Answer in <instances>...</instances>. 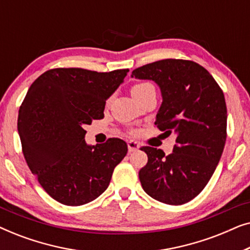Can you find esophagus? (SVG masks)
<instances>
[{
	"instance_id": "esophagus-1",
	"label": "esophagus",
	"mask_w": 250,
	"mask_h": 250,
	"mask_svg": "<svg viewBox=\"0 0 250 250\" xmlns=\"http://www.w3.org/2000/svg\"><path fill=\"white\" fill-rule=\"evenodd\" d=\"M127 146H128V151L129 152L136 151V150H139V148H140L139 143L136 141H133V140H131V141L127 142Z\"/></svg>"
}]
</instances>
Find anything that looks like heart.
I'll use <instances>...</instances> for the list:
<instances>
[{
  "label": "heart",
  "instance_id": "obj_1",
  "mask_svg": "<svg viewBox=\"0 0 250 250\" xmlns=\"http://www.w3.org/2000/svg\"><path fill=\"white\" fill-rule=\"evenodd\" d=\"M148 87H152V85L150 83H140L136 84L132 87V93H138V92H141Z\"/></svg>",
  "mask_w": 250,
  "mask_h": 250
}]
</instances>
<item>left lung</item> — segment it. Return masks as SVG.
I'll use <instances>...</instances> for the list:
<instances>
[{
    "label": "left lung",
    "mask_w": 250,
    "mask_h": 250,
    "mask_svg": "<svg viewBox=\"0 0 250 250\" xmlns=\"http://www.w3.org/2000/svg\"><path fill=\"white\" fill-rule=\"evenodd\" d=\"M132 77L158 85L163 102L155 125L176 134L173 152L142 146L148 163L139 172L143 190L153 199L182 205L199 194L215 172L227 140L223 91L203 66L165 59L132 71Z\"/></svg>",
    "instance_id": "left-lung-1"
}]
</instances>
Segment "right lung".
Wrapping results in <instances>:
<instances>
[{
	"label": "right lung",
	"instance_id": "right-lung-1",
	"mask_svg": "<svg viewBox=\"0 0 250 250\" xmlns=\"http://www.w3.org/2000/svg\"><path fill=\"white\" fill-rule=\"evenodd\" d=\"M127 73L56 68L30 85L19 109L18 132L27 165L54 200L81 206L108 188L127 145L112 138L88 146L84 125L104 118L105 100Z\"/></svg>",
	"mask_w": 250,
	"mask_h": 250
}]
</instances>
